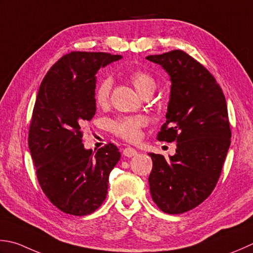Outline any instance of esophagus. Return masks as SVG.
Segmentation results:
<instances>
[{"instance_id":"esophagus-1","label":"esophagus","mask_w":253,"mask_h":253,"mask_svg":"<svg viewBox=\"0 0 253 253\" xmlns=\"http://www.w3.org/2000/svg\"><path fill=\"white\" fill-rule=\"evenodd\" d=\"M123 155L125 156V157H127V158H131V157L137 155V151L133 149V148L127 147V148H125V149L123 150Z\"/></svg>"}]
</instances>
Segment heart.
Here are the masks:
<instances>
[{"label": "heart", "mask_w": 253, "mask_h": 253, "mask_svg": "<svg viewBox=\"0 0 253 253\" xmlns=\"http://www.w3.org/2000/svg\"><path fill=\"white\" fill-rule=\"evenodd\" d=\"M129 80L138 93L145 96H150L157 87V81L149 72L137 70L130 73ZM112 90V80L104 78L96 84L94 90V100L97 105L103 106L110 98ZM147 121L145 117H123L111 123V129L116 136L127 141H137L141 135V128L145 127Z\"/></svg>", "instance_id": "obj_1"}]
</instances>
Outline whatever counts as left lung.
<instances>
[{
  "label": "left lung",
  "mask_w": 253,
  "mask_h": 253,
  "mask_svg": "<svg viewBox=\"0 0 253 253\" xmlns=\"http://www.w3.org/2000/svg\"><path fill=\"white\" fill-rule=\"evenodd\" d=\"M146 59L169 73L171 94L160 141H176L174 156L149 153L153 202L168 214L189 211L211 195L230 146L231 130L224 93L207 69L183 50Z\"/></svg>",
  "instance_id": "8db88e82"
}]
</instances>
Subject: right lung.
<instances>
[{"label": "right lung", "mask_w": 253, "mask_h": 253, "mask_svg": "<svg viewBox=\"0 0 253 253\" xmlns=\"http://www.w3.org/2000/svg\"><path fill=\"white\" fill-rule=\"evenodd\" d=\"M120 54L71 51L44 76L28 132L37 179L44 195L66 214H92L106 199L108 176L121 159L114 143L84 149L82 126L95 115L96 77Z\"/></svg>", "instance_id": "1"}]
</instances>
